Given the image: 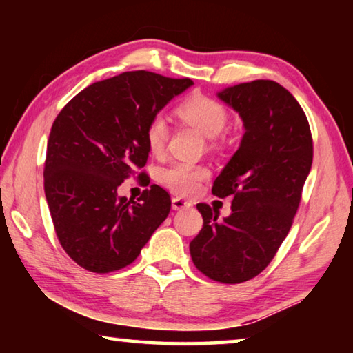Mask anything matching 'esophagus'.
Returning <instances> with one entry per match:
<instances>
[{
	"instance_id": "1",
	"label": "esophagus",
	"mask_w": 353,
	"mask_h": 353,
	"mask_svg": "<svg viewBox=\"0 0 353 353\" xmlns=\"http://www.w3.org/2000/svg\"><path fill=\"white\" fill-rule=\"evenodd\" d=\"M193 207L190 201H185L182 198H172V210H183V208Z\"/></svg>"
}]
</instances>
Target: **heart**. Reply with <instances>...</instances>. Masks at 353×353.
<instances>
[{"label":"heart","instance_id":"heart-1","mask_svg":"<svg viewBox=\"0 0 353 353\" xmlns=\"http://www.w3.org/2000/svg\"><path fill=\"white\" fill-rule=\"evenodd\" d=\"M177 115L182 121L191 124L208 139L223 132L229 115L225 107L216 99L204 94H191L177 105ZM168 140V123L163 115L151 118L146 128V143L151 152L160 154ZM208 176V170L202 165L190 162H174L162 171V182L177 194H193L201 181Z\"/></svg>","mask_w":353,"mask_h":353}]
</instances>
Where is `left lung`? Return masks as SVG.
<instances>
[{"instance_id": "obj_1", "label": "left lung", "mask_w": 353, "mask_h": 353, "mask_svg": "<svg viewBox=\"0 0 353 353\" xmlns=\"http://www.w3.org/2000/svg\"><path fill=\"white\" fill-rule=\"evenodd\" d=\"M216 97L240 115L244 135L213 182L218 198L234 196L232 213L198 204L204 218L190 243L194 266L221 283H241L270 265L288 235L312 170L313 140L296 98L274 81L227 87Z\"/></svg>"}]
</instances>
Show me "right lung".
<instances>
[{
    "label": "right lung",
    "instance_id": "right-lung-1",
    "mask_svg": "<svg viewBox=\"0 0 353 353\" xmlns=\"http://www.w3.org/2000/svg\"><path fill=\"white\" fill-rule=\"evenodd\" d=\"M191 85L187 77L126 71L83 88L52 123L45 196L59 241L83 270L130 265L168 216L170 194L159 185L137 201L118 187L148 162L151 118Z\"/></svg>",
    "mask_w": 353,
    "mask_h": 353
}]
</instances>
